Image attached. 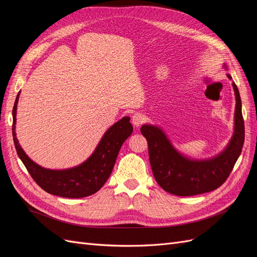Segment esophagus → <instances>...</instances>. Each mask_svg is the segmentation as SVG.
I'll list each match as a JSON object with an SVG mask.
<instances>
[{"instance_id":"1","label":"esophagus","mask_w":257,"mask_h":257,"mask_svg":"<svg viewBox=\"0 0 257 257\" xmlns=\"http://www.w3.org/2000/svg\"><path fill=\"white\" fill-rule=\"evenodd\" d=\"M145 120H146V118L143 113H135L133 116H132V123H133L134 126H136V127L141 126L142 124H144Z\"/></svg>"}]
</instances>
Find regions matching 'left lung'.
I'll use <instances>...</instances> for the list:
<instances>
[{
	"label": "left lung",
	"mask_w": 257,
	"mask_h": 257,
	"mask_svg": "<svg viewBox=\"0 0 257 257\" xmlns=\"http://www.w3.org/2000/svg\"><path fill=\"white\" fill-rule=\"evenodd\" d=\"M227 77L231 79L230 75ZM232 88L236 95L235 132L226 149L213 159H186L172 146L161 128L147 124L142 126L141 132L148 142L152 173L163 190L177 196H194L211 192L226 181L244 143L241 98L235 82Z\"/></svg>",
	"instance_id": "8db88e82"
}]
</instances>
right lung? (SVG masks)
Listing matches in <instances>:
<instances>
[{"instance_id": "right-lung-1", "label": "right lung", "mask_w": 257, "mask_h": 257, "mask_svg": "<svg viewBox=\"0 0 257 257\" xmlns=\"http://www.w3.org/2000/svg\"><path fill=\"white\" fill-rule=\"evenodd\" d=\"M19 94L13 108V138L20 160L33 180L52 195L66 198H81L96 193L109 178L121 146L133 133L130 118L121 119L108 130L95 151L79 166L64 170H51L38 166L21 149L15 132Z\"/></svg>"}]
</instances>
